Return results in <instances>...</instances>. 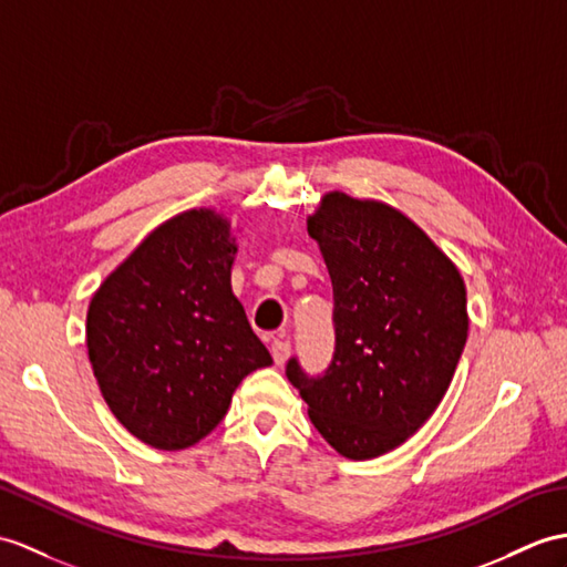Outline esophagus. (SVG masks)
I'll return each mask as SVG.
<instances>
[{"mask_svg": "<svg viewBox=\"0 0 567 567\" xmlns=\"http://www.w3.org/2000/svg\"><path fill=\"white\" fill-rule=\"evenodd\" d=\"M270 352H272L275 364H285L287 358H289V340L287 338H275L272 346H270Z\"/></svg>", "mask_w": 567, "mask_h": 567, "instance_id": "1", "label": "esophagus"}]
</instances>
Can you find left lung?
Segmentation results:
<instances>
[{
  "label": "left lung",
  "instance_id": "left-lung-1",
  "mask_svg": "<svg viewBox=\"0 0 567 567\" xmlns=\"http://www.w3.org/2000/svg\"><path fill=\"white\" fill-rule=\"evenodd\" d=\"M307 229L333 282L336 352L321 377L292 358L287 379L321 437L364 462L401 446L444 399L468 338L466 285L386 203L326 193Z\"/></svg>",
  "mask_w": 567,
  "mask_h": 567
}]
</instances>
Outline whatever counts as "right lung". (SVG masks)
I'll use <instances>...</instances> for the list:
<instances>
[{
  "instance_id": "1",
  "label": "right lung",
  "mask_w": 567,
  "mask_h": 567,
  "mask_svg": "<svg viewBox=\"0 0 567 567\" xmlns=\"http://www.w3.org/2000/svg\"><path fill=\"white\" fill-rule=\"evenodd\" d=\"M231 221L209 207L159 224L91 297L86 348L99 389L154 450L200 442L246 374L272 364L231 292Z\"/></svg>"
}]
</instances>
